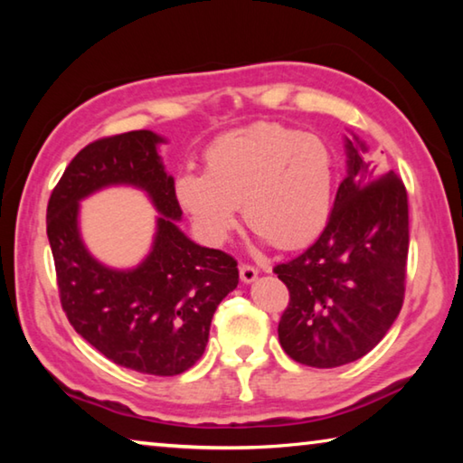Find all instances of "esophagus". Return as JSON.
<instances>
[{
  "label": "esophagus",
  "mask_w": 463,
  "mask_h": 463,
  "mask_svg": "<svg viewBox=\"0 0 463 463\" xmlns=\"http://www.w3.org/2000/svg\"><path fill=\"white\" fill-rule=\"evenodd\" d=\"M239 271H241V281H245V284H250V281H255L257 279V271L253 265H245L242 263L241 268H239Z\"/></svg>",
  "instance_id": "obj_1"
}]
</instances>
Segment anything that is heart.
<instances>
[{"label": "heart", "instance_id": "heart-1", "mask_svg": "<svg viewBox=\"0 0 463 463\" xmlns=\"http://www.w3.org/2000/svg\"><path fill=\"white\" fill-rule=\"evenodd\" d=\"M206 174L185 171L175 195L202 237L222 245L245 222L279 249L315 241L331 218L335 155L323 138L276 122L218 137L203 155Z\"/></svg>", "mask_w": 463, "mask_h": 463}]
</instances>
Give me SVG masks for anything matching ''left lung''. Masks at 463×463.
I'll use <instances>...</instances> for the list:
<instances>
[{"mask_svg":"<svg viewBox=\"0 0 463 463\" xmlns=\"http://www.w3.org/2000/svg\"><path fill=\"white\" fill-rule=\"evenodd\" d=\"M347 175L331 218L296 260L278 265L289 289L278 336L310 367L357 362L390 331L404 300L409 200L394 171L372 161L354 130L343 137Z\"/></svg>","mask_w":463,"mask_h":463,"instance_id":"1","label":"left lung"}]
</instances>
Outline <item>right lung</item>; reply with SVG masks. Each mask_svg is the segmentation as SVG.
<instances>
[{"label":"right lung","mask_w":463,"mask_h":463,"mask_svg":"<svg viewBox=\"0 0 463 463\" xmlns=\"http://www.w3.org/2000/svg\"><path fill=\"white\" fill-rule=\"evenodd\" d=\"M153 130L96 140L75 155L46 208V234L62 310L109 362L151 375H177L206 349L213 317L239 284L237 261L179 229L182 208ZM147 194L160 213L154 242L135 269L101 264L80 237V202L106 186Z\"/></svg>","instance_id":"1"}]
</instances>
